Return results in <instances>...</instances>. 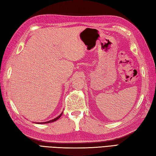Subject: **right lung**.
<instances>
[{
    "mask_svg": "<svg viewBox=\"0 0 156 156\" xmlns=\"http://www.w3.org/2000/svg\"><path fill=\"white\" fill-rule=\"evenodd\" d=\"M62 113H63V112H62L61 114H60L58 116H57V117H56V118L54 119H52V120H49V121H46V122H37V124H46V123H50V122H55V121H56V120H58V119H59L60 117L62 116Z\"/></svg>",
    "mask_w": 156,
    "mask_h": 156,
    "instance_id": "obj_1",
    "label": "right lung"
}]
</instances>
